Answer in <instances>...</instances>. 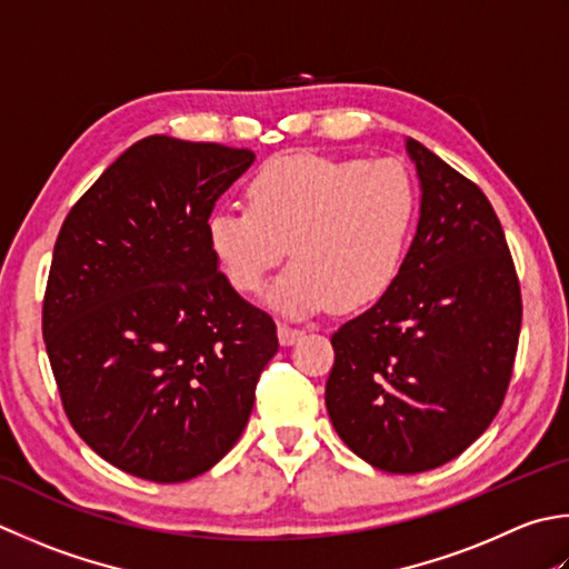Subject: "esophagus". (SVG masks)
<instances>
[{
  "label": "esophagus",
  "instance_id": "obj_1",
  "mask_svg": "<svg viewBox=\"0 0 569 569\" xmlns=\"http://www.w3.org/2000/svg\"><path fill=\"white\" fill-rule=\"evenodd\" d=\"M300 338H303V330L286 326V322H281V326H278V342H281V345H293Z\"/></svg>",
  "mask_w": 569,
  "mask_h": 569
}]
</instances>
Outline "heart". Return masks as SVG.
Here are the masks:
<instances>
[{"label": "heart", "mask_w": 569, "mask_h": 569, "mask_svg": "<svg viewBox=\"0 0 569 569\" xmlns=\"http://www.w3.org/2000/svg\"><path fill=\"white\" fill-rule=\"evenodd\" d=\"M249 209L207 219V249L237 293H261L286 259L269 306L303 318L338 300L370 306L395 286L419 217V192L397 160L288 154L266 162L247 187Z\"/></svg>", "instance_id": "1"}]
</instances>
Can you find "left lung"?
Returning a JSON list of instances; mask_svg holds the SVG:
<instances>
[{"instance_id": "8db88e82", "label": "left lung", "mask_w": 569, "mask_h": 569, "mask_svg": "<svg viewBox=\"0 0 569 569\" xmlns=\"http://www.w3.org/2000/svg\"><path fill=\"white\" fill-rule=\"evenodd\" d=\"M421 202L395 286L330 338L326 407L375 469L421 473L463 453L503 405L520 286L486 194L407 138Z\"/></svg>"}]
</instances>
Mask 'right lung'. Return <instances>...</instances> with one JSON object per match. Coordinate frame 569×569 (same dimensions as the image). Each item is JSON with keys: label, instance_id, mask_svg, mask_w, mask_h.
I'll return each instance as SVG.
<instances>
[{"label": "right lung", "instance_id": "add662e5", "mask_svg": "<svg viewBox=\"0 0 569 569\" xmlns=\"http://www.w3.org/2000/svg\"><path fill=\"white\" fill-rule=\"evenodd\" d=\"M251 150L150 136L98 177L53 247L43 342L66 417L116 469L154 483L209 471L239 441L276 322L207 249Z\"/></svg>", "mask_w": 569, "mask_h": 569}]
</instances>
